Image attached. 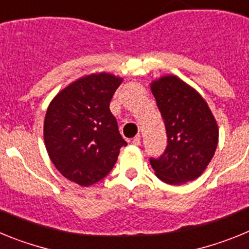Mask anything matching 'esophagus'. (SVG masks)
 Segmentation results:
<instances>
[{
	"instance_id": "1",
	"label": "esophagus",
	"mask_w": 249,
	"mask_h": 249,
	"mask_svg": "<svg viewBox=\"0 0 249 249\" xmlns=\"http://www.w3.org/2000/svg\"><path fill=\"white\" fill-rule=\"evenodd\" d=\"M132 143L135 144V146H140V144H141V136L140 135L136 136V137L132 140Z\"/></svg>"
}]
</instances>
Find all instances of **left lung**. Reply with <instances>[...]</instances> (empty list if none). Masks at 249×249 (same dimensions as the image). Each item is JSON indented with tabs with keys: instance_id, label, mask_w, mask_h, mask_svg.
<instances>
[{
	"instance_id": "obj_1",
	"label": "left lung",
	"mask_w": 249,
	"mask_h": 249,
	"mask_svg": "<svg viewBox=\"0 0 249 249\" xmlns=\"http://www.w3.org/2000/svg\"><path fill=\"white\" fill-rule=\"evenodd\" d=\"M151 91L163 117L167 148L151 158L160 181L183 184L198 178L210 164L218 144V126L204 98L177 76L152 81Z\"/></svg>"
}]
</instances>
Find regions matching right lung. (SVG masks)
I'll return each mask as SVG.
<instances>
[{
    "instance_id": "add662e5",
    "label": "right lung",
    "mask_w": 249,
    "mask_h": 249,
    "mask_svg": "<svg viewBox=\"0 0 249 249\" xmlns=\"http://www.w3.org/2000/svg\"><path fill=\"white\" fill-rule=\"evenodd\" d=\"M122 78L111 73L81 77L51 101L43 123L47 153L58 172L82 187L111 172L127 142L109 102Z\"/></svg>"
}]
</instances>
